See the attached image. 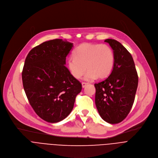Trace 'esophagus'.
<instances>
[{
  "instance_id": "1",
  "label": "esophagus",
  "mask_w": 158,
  "mask_h": 158,
  "mask_svg": "<svg viewBox=\"0 0 158 158\" xmlns=\"http://www.w3.org/2000/svg\"><path fill=\"white\" fill-rule=\"evenodd\" d=\"M87 85V82H82V86L83 88L85 87Z\"/></svg>"
}]
</instances>
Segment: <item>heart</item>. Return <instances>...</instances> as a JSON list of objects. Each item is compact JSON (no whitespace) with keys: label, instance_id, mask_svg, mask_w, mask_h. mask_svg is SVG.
<instances>
[{"label":"heart","instance_id":"b5f03b06","mask_svg":"<svg viewBox=\"0 0 158 158\" xmlns=\"http://www.w3.org/2000/svg\"><path fill=\"white\" fill-rule=\"evenodd\" d=\"M73 57L67 60V67L76 79H79L88 70L84 79L92 81L107 78L114 66V54L106 44L85 43L78 46Z\"/></svg>","mask_w":158,"mask_h":158}]
</instances>
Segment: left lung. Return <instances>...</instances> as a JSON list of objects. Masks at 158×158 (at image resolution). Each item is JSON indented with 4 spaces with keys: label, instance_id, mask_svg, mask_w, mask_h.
Segmentation results:
<instances>
[{
    "label": "left lung",
    "instance_id": "obj_1",
    "mask_svg": "<svg viewBox=\"0 0 158 158\" xmlns=\"http://www.w3.org/2000/svg\"><path fill=\"white\" fill-rule=\"evenodd\" d=\"M113 50L114 66L109 77L94 84L95 103L102 119L110 124L123 121L133 105L138 76L131 54L118 41L107 39Z\"/></svg>",
    "mask_w": 158,
    "mask_h": 158
}]
</instances>
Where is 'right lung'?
Wrapping results in <instances>:
<instances>
[{
	"instance_id": "1",
	"label": "right lung",
	"mask_w": 158,
	"mask_h": 158,
	"mask_svg": "<svg viewBox=\"0 0 158 158\" xmlns=\"http://www.w3.org/2000/svg\"><path fill=\"white\" fill-rule=\"evenodd\" d=\"M73 43L62 39L44 42L26 57L22 73L28 101L43 120L55 123L65 119L74 107L81 82L65 66Z\"/></svg>"
}]
</instances>
